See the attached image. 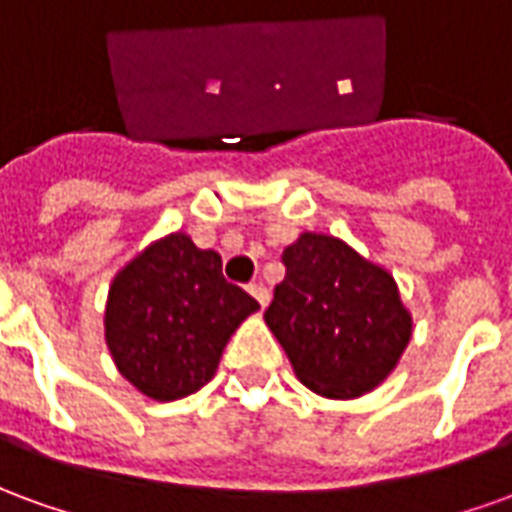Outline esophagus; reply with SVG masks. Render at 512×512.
Here are the masks:
<instances>
[{
	"mask_svg": "<svg viewBox=\"0 0 512 512\" xmlns=\"http://www.w3.org/2000/svg\"><path fill=\"white\" fill-rule=\"evenodd\" d=\"M246 290H249V293L255 296L260 307H266L268 299H271V293H268V288H266V285H263V282H252V285H249V288H246Z\"/></svg>",
	"mask_w": 512,
	"mask_h": 512,
	"instance_id": "esophagus-1",
	"label": "esophagus"
}]
</instances>
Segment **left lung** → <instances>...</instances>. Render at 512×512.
I'll return each mask as SVG.
<instances>
[{"mask_svg":"<svg viewBox=\"0 0 512 512\" xmlns=\"http://www.w3.org/2000/svg\"><path fill=\"white\" fill-rule=\"evenodd\" d=\"M266 323L293 373L312 392L351 400L384 384L408 348L414 321L395 277L326 233H301Z\"/></svg>","mask_w":512,"mask_h":512,"instance_id":"left-lung-1","label":"left lung"}]
</instances>
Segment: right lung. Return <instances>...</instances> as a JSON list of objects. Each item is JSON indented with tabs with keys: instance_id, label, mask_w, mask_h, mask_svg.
Listing matches in <instances>:
<instances>
[{
	"instance_id": "add662e5",
	"label": "right lung",
	"mask_w": 512,
	"mask_h": 512,
	"mask_svg": "<svg viewBox=\"0 0 512 512\" xmlns=\"http://www.w3.org/2000/svg\"><path fill=\"white\" fill-rule=\"evenodd\" d=\"M260 310L222 274V257L186 233L147 244L109 285L104 340L117 373L158 403L194 395L216 376L224 345Z\"/></svg>"
}]
</instances>
